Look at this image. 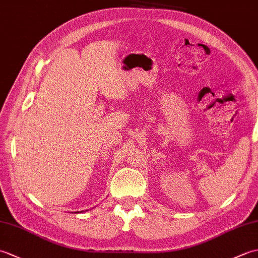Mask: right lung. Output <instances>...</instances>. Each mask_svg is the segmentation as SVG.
<instances>
[{
  "label": "right lung",
  "instance_id": "right-lung-1",
  "mask_svg": "<svg viewBox=\"0 0 258 258\" xmlns=\"http://www.w3.org/2000/svg\"><path fill=\"white\" fill-rule=\"evenodd\" d=\"M75 213H79V212H75Z\"/></svg>",
  "mask_w": 258,
  "mask_h": 258
}]
</instances>
